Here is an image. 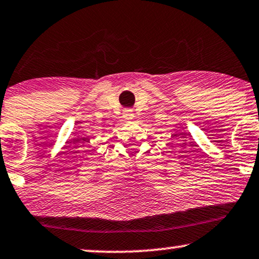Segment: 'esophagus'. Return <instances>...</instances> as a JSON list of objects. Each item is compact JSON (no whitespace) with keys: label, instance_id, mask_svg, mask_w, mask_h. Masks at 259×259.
<instances>
[{"label":"esophagus","instance_id":"obj_1","mask_svg":"<svg viewBox=\"0 0 259 259\" xmlns=\"http://www.w3.org/2000/svg\"><path fill=\"white\" fill-rule=\"evenodd\" d=\"M123 117H124V118H125V119H127V120L133 119V118H134V112H133V110H130V109L124 110Z\"/></svg>","mask_w":259,"mask_h":259}]
</instances>
